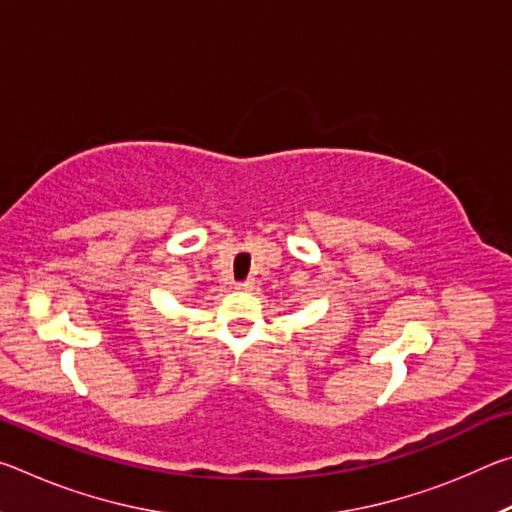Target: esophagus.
<instances>
[{"instance_id": "esophagus-1", "label": "esophagus", "mask_w": 512, "mask_h": 512, "mask_svg": "<svg viewBox=\"0 0 512 512\" xmlns=\"http://www.w3.org/2000/svg\"><path fill=\"white\" fill-rule=\"evenodd\" d=\"M253 287H255V280H244L235 284L237 291H253Z\"/></svg>"}]
</instances>
